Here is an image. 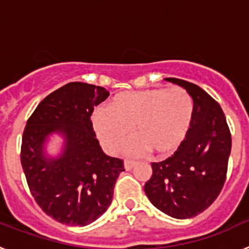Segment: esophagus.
<instances>
[{
  "instance_id": "obj_1",
  "label": "esophagus",
  "mask_w": 249,
  "mask_h": 249,
  "mask_svg": "<svg viewBox=\"0 0 249 249\" xmlns=\"http://www.w3.org/2000/svg\"><path fill=\"white\" fill-rule=\"evenodd\" d=\"M123 164H124V168H126L127 171H129V169H132V168H133V167L136 166V162H135V160H124V163H123Z\"/></svg>"
}]
</instances>
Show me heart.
I'll return each mask as SVG.
<instances>
[{
    "instance_id": "b5f03b06",
    "label": "heart",
    "mask_w": 249,
    "mask_h": 249,
    "mask_svg": "<svg viewBox=\"0 0 249 249\" xmlns=\"http://www.w3.org/2000/svg\"><path fill=\"white\" fill-rule=\"evenodd\" d=\"M193 117L195 103L186 89H152L117 93L108 109L93 112L92 124L108 151L120 149L135 127L140 140L132 142L128 151L141 155L149 149L163 158L181 148L190 135Z\"/></svg>"
}]
</instances>
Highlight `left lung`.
Listing matches in <instances>:
<instances>
[{
    "instance_id": "obj_1",
    "label": "left lung",
    "mask_w": 249,
    "mask_h": 249,
    "mask_svg": "<svg viewBox=\"0 0 249 249\" xmlns=\"http://www.w3.org/2000/svg\"><path fill=\"white\" fill-rule=\"evenodd\" d=\"M192 97L195 117L190 135L172 157L152 163L144 184L151 203L173 218H192L207 210L221 193L227 175L232 138L221 106L195 83L178 78Z\"/></svg>"
}]
</instances>
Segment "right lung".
I'll return each instance as SVG.
<instances>
[{"label": "right lung", "mask_w": 249, "mask_h": 249, "mask_svg": "<svg viewBox=\"0 0 249 249\" xmlns=\"http://www.w3.org/2000/svg\"><path fill=\"white\" fill-rule=\"evenodd\" d=\"M109 96L103 87L71 82L50 93L28 118L21 163L31 195L43 212L68 226H87L107 211L123 160L102 151L92 126L94 106ZM52 134L64 138L58 156L47 155Z\"/></svg>", "instance_id": "add662e5"}]
</instances>
